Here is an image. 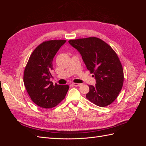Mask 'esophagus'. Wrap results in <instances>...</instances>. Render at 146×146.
<instances>
[{
	"label": "esophagus",
	"mask_w": 146,
	"mask_h": 146,
	"mask_svg": "<svg viewBox=\"0 0 146 146\" xmlns=\"http://www.w3.org/2000/svg\"><path fill=\"white\" fill-rule=\"evenodd\" d=\"M72 85L74 86H81V84L80 83H73Z\"/></svg>",
	"instance_id": "esophagus-1"
}]
</instances>
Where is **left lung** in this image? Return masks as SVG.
<instances>
[{
	"mask_svg": "<svg viewBox=\"0 0 146 146\" xmlns=\"http://www.w3.org/2000/svg\"><path fill=\"white\" fill-rule=\"evenodd\" d=\"M68 42L80 53L87 69L96 79V85H89L86 98L101 107L113 103L121 91L123 82L122 66L116 52L108 44L96 37Z\"/></svg>",
	"mask_w": 146,
	"mask_h": 146,
	"instance_id": "8db88e82",
	"label": "left lung"
}]
</instances>
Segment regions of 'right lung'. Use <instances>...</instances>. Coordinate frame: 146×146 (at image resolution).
Returning a JSON list of instances; mask_svg holds the SVG:
<instances>
[{
  "mask_svg": "<svg viewBox=\"0 0 146 146\" xmlns=\"http://www.w3.org/2000/svg\"><path fill=\"white\" fill-rule=\"evenodd\" d=\"M66 40H50L39 44L31 54L24 73V83L33 102L44 108L55 107L62 101L68 85H55L50 81L52 61Z\"/></svg>",
  "mask_w": 146,
  "mask_h": 146,
  "instance_id": "1",
  "label": "right lung"
}]
</instances>
